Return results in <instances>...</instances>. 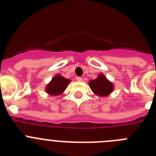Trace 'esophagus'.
<instances>
[{
    "label": "esophagus",
    "mask_w": 156,
    "mask_h": 156,
    "mask_svg": "<svg viewBox=\"0 0 156 156\" xmlns=\"http://www.w3.org/2000/svg\"><path fill=\"white\" fill-rule=\"evenodd\" d=\"M76 80L78 81V82H82L83 78H82V77H80V76H77L76 77Z\"/></svg>",
    "instance_id": "esophagus-1"
}]
</instances>
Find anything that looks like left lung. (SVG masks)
<instances>
[{"label":"left lung","instance_id":"1","mask_svg":"<svg viewBox=\"0 0 156 156\" xmlns=\"http://www.w3.org/2000/svg\"><path fill=\"white\" fill-rule=\"evenodd\" d=\"M89 85L94 93L100 96H106L113 90L112 83L106 79L103 74H100L97 79L90 80Z\"/></svg>","mask_w":156,"mask_h":156}]
</instances>
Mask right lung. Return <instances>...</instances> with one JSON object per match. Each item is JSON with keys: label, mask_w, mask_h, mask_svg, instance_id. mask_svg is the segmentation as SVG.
Listing matches in <instances>:
<instances>
[{"label": "right lung", "mask_w": 156, "mask_h": 156, "mask_svg": "<svg viewBox=\"0 0 156 156\" xmlns=\"http://www.w3.org/2000/svg\"><path fill=\"white\" fill-rule=\"evenodd\" d=\"M69 82V80L66 79L61 76L56 75L52 79L50 83L47 86V92L51 95L61 94L66 90Z\"/></svg>", "instance_id": "add662e5"}]
</instances>
